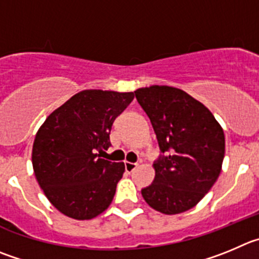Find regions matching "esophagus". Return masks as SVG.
Here are the masks:
<instances>
[{"label": "esophagus", "instance_id": "34e87169", "mask_svg": "<svg viewBox=\"0 0 259 259\" xmlns=\"http://www.w3.org/2000/svg\"><path fill=\"white\" fill-rule=\"evenodd\" d=\"M137 167H138V163L125 162V170H126V172H133Z\"/></svg>", "mask_w": 259, "mask_h": 259}]
</instances>
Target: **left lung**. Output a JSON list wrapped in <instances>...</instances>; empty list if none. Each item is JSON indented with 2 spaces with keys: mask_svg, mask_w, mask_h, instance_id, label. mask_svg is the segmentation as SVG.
Returning a JSON list of instances; mask_svg holds the SVG:
<instances>
[{
  "mask_svg": "<svg viewBox=\"0 0 259 259\" xmlns=\"http://www.w3.org/2000/svg\"><path fill=\"white\" fill-rule=\"evenodd\" d=\"M152 122L161 156L144 200L165 214L185 212L216 183L225 156L221 125L206 106L181 89L152 85L134 92Z\"/></svg>",
  "mask_w": 259,
  "mask_h": 259,
  "instance_id": "1",
  "label": "left lung"
}]
</instances>
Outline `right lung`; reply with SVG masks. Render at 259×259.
<instances>
[{"instance_id":"obj_1","label":"right lung","mask_w":259,"mask_h":259,"mask_svg":"<svg viewBox=\"0 0 259 259\" xmlns=\"http://www.w3.org/2000/svg\"><path fill=\"white\" fill-rule=\"evenodd\" d=\"M133 100V92L81 91L38 130L31 152L35 179L65 216L91 220L112 202L125 165L101 158V153L111 146L115 118Z\"/></svg>"}]
</instances>
